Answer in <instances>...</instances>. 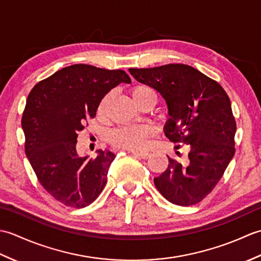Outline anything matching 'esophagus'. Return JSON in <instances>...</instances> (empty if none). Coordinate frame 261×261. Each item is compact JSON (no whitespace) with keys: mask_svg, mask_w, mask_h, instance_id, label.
<instances>
[{"mask_svg":"<svg viewBox=\"0 0 261 261\" xmlns=\"http://www.w3.org/2000/svg\"><path fill=\"white\" fill-rule=\"evenodd\" d=\"M132 153L141 159H148L149 156H150V152H148V151H132Z\"/></svg>","mask_w":261,"mask_h":261,"instance_id":"1","label":"esophagus"}]
</instances>
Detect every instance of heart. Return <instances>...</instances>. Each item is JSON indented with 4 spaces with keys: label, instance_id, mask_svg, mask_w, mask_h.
<instances>
[{
    "label": "heart",
    "instance_id": "b5f03b06",
    "mask_svg": "<svg viewBox=\"0 0 261 261\" xmlns=\"http://www.w3.org/2000/svg\"><path fill=\"white\" fill-rule=\"evenodd\" d=\"M131 97L137 105H140L149 97H156V93L150 86L139 84L131 88ZM111 95H105L97 107V115L103 116L107 111ZM154 134L153 126L149 124L140 125H122L110 132L109 141L111 145L119 148H124L127 150H140L146 146L147 139Z\"/></svg>",
    "mask_w": 261,
    "mask_h": 261
}]
</instances>
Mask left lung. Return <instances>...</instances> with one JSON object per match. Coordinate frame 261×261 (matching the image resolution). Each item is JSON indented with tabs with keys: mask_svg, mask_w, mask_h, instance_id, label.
I'll list each match as a JSON object with an SVG mask.
<instances>
[{
	"mask_svg": "<svg viewBox=\"0 0 261 261\" xmlns=\"http://www.w3.org/2000/svg\"><path fill=\"white\" fill-rule=\"evenodd\" d=\"M129 71L162 94L170 116L165 135L188 150L185 164L168 157V167L154 177V186L173 204L199 203L222 178L236 152L237 123L228 94L218 82L184 64Z\"/></svg>",
	"mask_w": 261,
	"mask_h": 261,
	"instance_id": "1",
	"label": "left lung"
}]
</instances>
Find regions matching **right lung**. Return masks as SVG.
Wrapping results in <instances>:
<instances>
[{"instance_id":"add662e5","label":"right lung","mask_w":261,"mask_h":261,"mask_svg":"<svg viewBox=\"0 0 261 261\" xmlns=\"http://www.w3.org/2000/svg\"><path fill=\"white\" fill-rule=\"evenodd\" d=\"M122 82H131L122 69L76 64L37 83L28 95L21 121L25 154L41 186L66 206H87L107 184L114 153L80 157L76 142L101 99Z\"/></svg>"}]
</instances>
